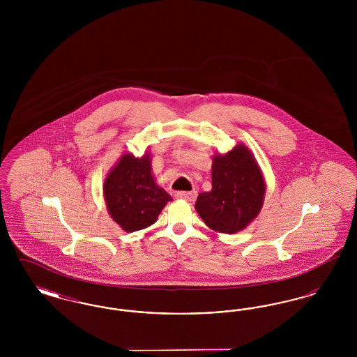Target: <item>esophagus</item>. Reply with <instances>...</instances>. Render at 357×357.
Masks as SVG:
<instances>
[{
    "label": "esophagus",
    "mask_w": 357,
    "mask_h": 357,
    "mask_svg": "<svg viewBox=\"0 0 357 357\" xmlns=\"http://www.w3.org/2000/svg\"><path fill=\"white\" fill-rule=\"evenodd\" d=\"M175 198L176 199H183L187 202H192L197 198V191H178L175 194Z\"/></svg>",
    "instance_id": "obj_1"
}]
</instances>
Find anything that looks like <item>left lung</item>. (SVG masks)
<instances>
[{
    "label": "left lung",
    "mask_w": 357,
    "mask_h": 357,
    "mask_svg": "<svg viewBox=\"0 0 357 357\" xmlns=\"http://www.w3.org/2000/svg\"><path fill=\"white\" fill-rule=\"evenodd\" d=\"M211 181V191L201 192L195 202L199 217L210 229L234 234L255 221L266 187L255 155L245 144L214 155Z\"/></svg>",
    "instance_id": "1"
}]
</instances>
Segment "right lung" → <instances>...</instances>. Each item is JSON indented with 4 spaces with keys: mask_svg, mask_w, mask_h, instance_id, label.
<instances>
[{
    "mask_svg": "<svg viewBox=\"0 0 357 357\" xmlns=\"http://www.w3.org/2000/svg\"><path fill=\"white\" fill-rule=\"evenodd\" d=\"M102 192L109 215L128 233L151 226L172 201L153 181L150 153L142 158L124 153L107 175Z\"/></svg>",
    "mask_w": 357,
    "mask_h": 357,
    "instance_id": "add662e5",
    "label": "right lung"
}]
</instances>
